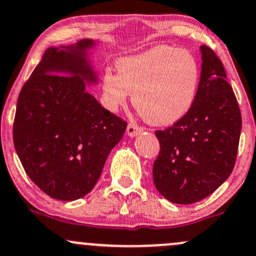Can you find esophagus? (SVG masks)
I'll return each mask as SVG.
<instances>
[{
  "mask_svg": "<svg viewBox=\"0 0 256 256\" xmlns=\"http://www.w3.org/2000/svg\"><path fill=\"white\" fill-rule=\"evenodd\" d=\"M142 131H144V128H142L141 126L137 125V124H135V122H130L128 125V128H126V134L131 137L138 135V134L142 132Z\"/></svg>",
  "mask_w": 256,
  "mask_h": 256,
  "instance_id": "esophagus-1",
  "label": "esophagus"
}]
</instances>
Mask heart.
Here are the masks:
<instances>
[{
	"label": "heart",
	"instance_id": "heart-1",
	"mask_svg": "<svg viewBox=\"0 0 256 256\" xmlns=\"http://www.w3.org/2000/svg\"><path fill=\"white\" fill-rule=\"evenodd\" d=\"M118 74L106 68L102 77L106 106H125L134 94V106L153 125H172L185 116L198 96L200 68L192 52L158 45L118 61Z\"/></svg>",
	"mask_w": 256,
	"mask_h": 256
}]
</instances>
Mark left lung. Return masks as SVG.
Segmentation results:
<instances>
[{
    "label": "left lung",
    "instance_id": "obj_1",
    "mask_svg": "<svg viewBox=\"0 0 256 256\" xmlns=\"http://www.w3.org/2000/svg\"><path fill=\"white\" fill-rule=\"evenodd\" d=\"M202 70L195 103L182 119L157 130L160 153L153 182L180 205L198 202L223 184L234 168L242 114L218 56L201 46Z\"/></svg>",
    "mask_w": 256,
    "mask_h": 256
}]
</instances>
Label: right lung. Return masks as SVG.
Instances as JSON below:
<instances>
[{
  "label": "right lung",
  "instance_id": "right-lung-1",
  "mask_svg": "<svg viewBox=\"0 0 256 256\" xmlns=\"http://www.w3.org/2000/svg\"><path fill=\"white\" fill-rule=\"evenodd\" d=\"M92 40L49 48L22 87L13 142L24 170L50 198L74 201L93 189L128 122L86 92L94 80L83 50Z\"/></svg>",
  "mask_w": 256,
  "mask_h": 256
}]
</instances>
